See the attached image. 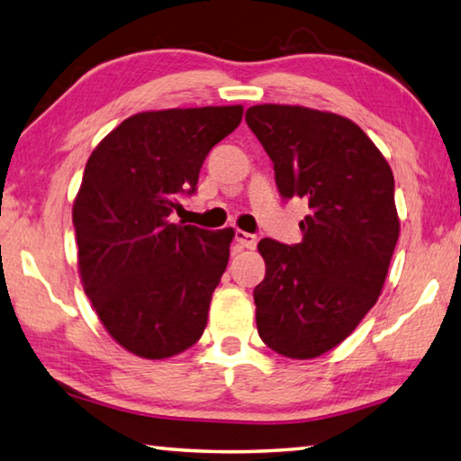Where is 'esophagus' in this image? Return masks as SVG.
Listing matches in <instances>:
<instances>
[{
  "label": "esophagus",
  "instance_id": "1",
  "mask_svg": "<svg viewBox=\"0 0 461 461\" xmlns=\"http://www.w3.org/2000/svg\"><path fill=\"white\" fill-rule=\"evenodd\" d=\"M235 240L243 249H255L257 243H259V239H257L255 235H251V232H245V230H237L235 232Z\"/></svg>",
  "mask_w": 461,
  "mask_h": 461
}]
</instances>
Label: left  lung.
<instances>
[{"instance_id": "8db88e82", "label": "left lung", "mask_w": 461, "mask_h": 461, "mask_svg": "<svg viewBox=\"0 0 461 461\" xmlns=\"http://www.w3.org/2000/svg\"><path fill=\"white\" fill-rule=\"evenodd\" d=\"M247 125L267 151L284 198H303L302 243L263 239L255 287L261 340L287 358L321 357L346 340L383 292L399 239L391 166L342 115L255 104Z\"/></svg>"}]
</instances>
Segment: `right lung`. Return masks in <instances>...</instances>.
<instances>
[{
  "label": "right lung",
  "mask_w": 461,
  "mask_h": 461,
  "mask_svg": "<svg viewBox=\"0 0 461 461\" xmlns=\"http://www.w3.org/2000/svg\"><path fill=\"white\" fill-rule=\"evenodd\" d=\"M240 119L243 104L137 113L86 161L72 206L80 281L104 330L135 357H176L204 332L235 230L167 216Z\"/></svg>",
  "instance_id": "1"
}]
</instances>
